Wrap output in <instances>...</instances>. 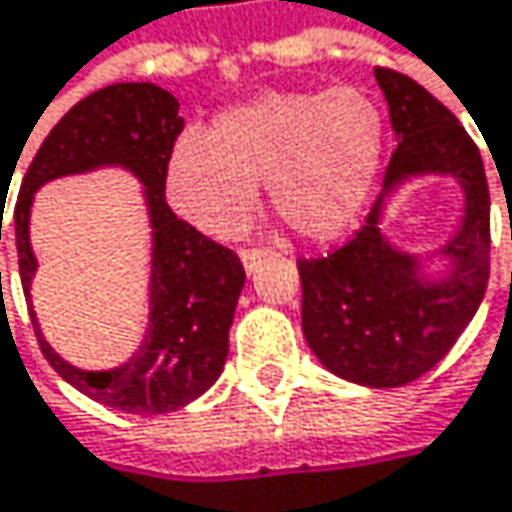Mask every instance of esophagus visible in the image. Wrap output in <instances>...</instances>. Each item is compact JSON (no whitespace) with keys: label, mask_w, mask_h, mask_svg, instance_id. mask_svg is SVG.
<instances>
[{"label":"esophagus","mask_w":512,"mask_h":512,"mask_svg":"<svg viewBox=\"0 0 512 512\" xmlns=\"http://www.w3.org/2000/svg\"><path fill=\"white\" fill-rule=\"evenodd\" d=\"M266 257H269L266 249H243V252H240V260H243V266H246V272H249V275L255 272L257 266H260Z\"/></svg>","instance_id":"1"}]
</instances>
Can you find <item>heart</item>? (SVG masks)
Here are the masks:
<instances>
[{
	"label": "heart",
	"instance_id": "heart-1",
	"mask_svg": "<svg viewBox=\"0 0 512 512\" xmlns=\"http://www.w3.org/2000/svg\"><path fill=\"white\" fill-rule=\"evenodd\" d=\"M384 152V119L354 90H278L228 108L210 134L187 131L166 163V196L202 234L243 231L269 184L275 213L307 240L343 234L366 205Z\"/></svg>",
	"mask_w": 512,
	"mask_h": 512
}]
</instances>
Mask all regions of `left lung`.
<instances>
[{"instance_id":"1","label":"left lung","mask_w":512,"mask_h":512,"mask_svg":"<svg viewBox=\"0 0 512 512\" xmlns=\"http://www.w3.org/2000/svg\"><path fill=\"white\" fill-rule=\"evenodd\" d=\"M390 105L395 152L384 193L363 228L334 255L299 260L302 331L319 363L363 387H401L434 369L478 313L489 281V187L466 128L422 84L378 67ZM445 174L464 190L458 234L435 254L442 279L421 275V258L395 250L380 219L386 199L410 177Z\"/></svg>"}]
</instances>
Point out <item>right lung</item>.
Wrapping results in <instances>:
<instances>
[{
  "mask_svg": "<svg viewBox=\"0 0 512 512\" xmlns=\"http://www.w3.org/2000/svg\"><path fill=\"white\" fill-rule=\"evenodd\" d=\"M181 128L184 119L178 117L175 96L158 84L125 81L90 93L72 105L37 149L11 222L20 281L40 351L78 393L140 416L178 410L213 387L228 357V331L246 284L240 257L199 234L166 205V163ZM102 165H122L144 184L153 225L150 325L144 343L125 364L105 373H87L64 361L39 334L30 307L36 258L27 240V219L33 193L46 180Z\"/></svg>",
  "mask_w": 512,
  "mask_h": 512,
  "instance_id": "add662e5",
  "label": "right lung"
}]
</instances>
